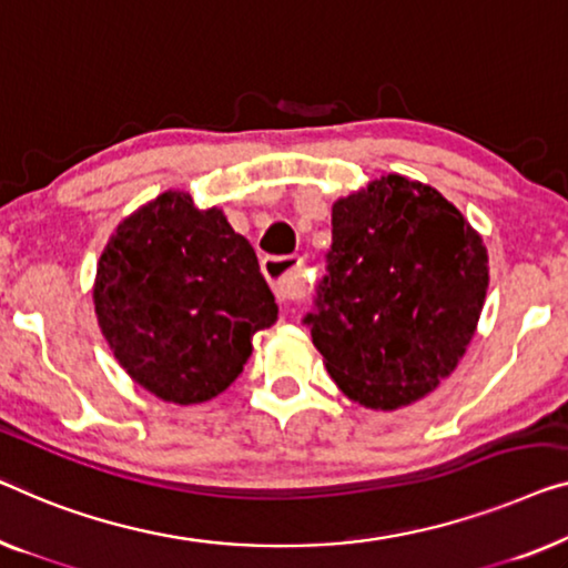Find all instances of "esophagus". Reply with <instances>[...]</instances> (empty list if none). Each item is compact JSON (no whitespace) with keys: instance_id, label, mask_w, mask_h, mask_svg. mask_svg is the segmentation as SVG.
<instances>
[{"instance_id":"34e87169","label":"esophagus","mask_w":568,"mask_h":568,"mask_svg":"<svg viewBox=\"0 0 568 568\" xmlns=\"http://www.w3.org/2000/svg\"><path fill=\"white\" fill-rule=\"evenodd\" d=\"M266 278L274 286V294L278 302H294L302 300L307 292L304 284V271H302V256H282V258H264Z\"/></svg>"}]
</instances>
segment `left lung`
I'll use <instances>...</instances> for the list:
<instances>
[{
  "label": "left lung",
  "mask_w": 568,
  "mask_h": 568,
  "mask_svg": "<svg viewBox=\"0 0 568 568\" xmlns=\"http://www.w3.org/2000/svg\"><path fill=\"white\" fill-rule=\"evenodd\" d=\"M489 286L481 235L438 189L399 174L333 204L312 343L345 397L399 409L456 372Z\"/></svg>",
  "instance_id": "8db88e82"
}]
</instances>
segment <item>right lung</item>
<instances>
[{
  "instance_id": "right-lung-1",
  "label": "right lung",
  "mask_w": 568,
  "mask_h": 568,
  "mask_svg": "<svg viewBox=\"0 0 568 568\" xmlns=\"http://www.w3.org/2000/svg\"><path fill=\"white\" fill-rule=\"evenodd\" d=\"M92 294L118 364L174 405L225 392L278 315L251 243L174 189L114 227Z\"/></svg>"
}]
</instances>
